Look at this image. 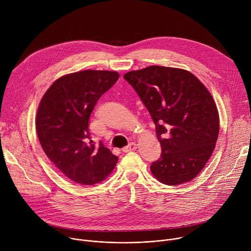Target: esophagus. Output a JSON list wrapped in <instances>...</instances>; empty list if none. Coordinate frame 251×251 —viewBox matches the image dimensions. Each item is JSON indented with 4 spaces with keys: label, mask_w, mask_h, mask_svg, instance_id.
<instances>
[{
    "label": "esophagus",
    "mask_w": 251,
    "mask_h": 251,
    "mask_svg": "<svg viewBox=\"0 0 251 251\" xmlns=\"http://www.w3.org/2000/svg\"><path fill=\"white\" fill-rule=\"evenodd\" d=\"M136 148H137V144H136L135 142H132V143H130V144H129L128 146L124 147V148L122 149V151H123L124 153H127V152H130V151L135 150Z\"/></svg>",
    "instance_id": "esophagus-1"
}]
</instances>
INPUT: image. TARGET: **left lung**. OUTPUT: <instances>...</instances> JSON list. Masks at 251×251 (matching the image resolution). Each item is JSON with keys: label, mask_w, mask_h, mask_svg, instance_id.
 Listing matches in <instances>:
<instances>
[{"label": "left lung", "mask_w": 251, "mask_h": 251, "mask_svg": "<svg viewBox=\"0 0 251 251\" xmlns=\"http://www.w3.org/2000/svg\"><path fill=\"white\" fill-rule=\"evenodd\" d=\"M148 109L162 147L150 169L168 186L188 183L210 158L220 132L211 94L190 71L151 65L123 76Z\"/></svg>", "instance_id": "obj_1"}]
</instances>
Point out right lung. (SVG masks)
<instances>
[{
  "instance_id": "add662e5",
  "label": "right lung",
  "mask_w": 251,
  "mask_h": 251,
  "mask_svg": "<svg viewBox=\"0 0 251 251\" xmlns=\"http://www.w3.org/2000/svg\"><path fill=\"white\" fill-rule=\"evenodd\" d=\"M116 71L83 70L56 79L43 96L37 133L52 164L71 181L94 185L113 171L118 157L90 140L88 122L99 98L118 80Z\"/></svg>"
}]
</instances>
